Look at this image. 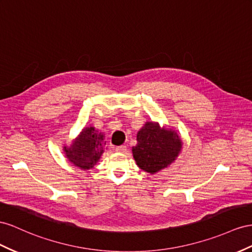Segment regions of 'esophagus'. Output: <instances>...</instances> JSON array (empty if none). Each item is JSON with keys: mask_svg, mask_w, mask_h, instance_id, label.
Segmentation results:
<instances>
[{"mask_svg": "<svg viewBox=\"0 0 252 252\" xmlns=\"http://www.w3.org/2000/svg\"><path fill=\"white\" fill-rule=\"evenodd\" d=\"M126 146L125 145H122V146H117L115 147V152L118 153H125L126 152Z\"/></svg>", "mask_w": 252, "mask_h": 252, "instance_id": "1", "label": "esophagus"}]
</instances>
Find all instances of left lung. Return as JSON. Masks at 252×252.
<instances>
[{
	"label": "left lung",
	"instance_id": "obj_1",
	"mask_svg": "<svg viewBox=\"0 0 252 252\" xmlns=\"http://www.w3.org/2000/svg\"><path fill=\"white\" fill-rule=\"evenodd\" d=\"M137 145L132 147L133 159L144 172L156 174L166 168L182 151L183 142L172 128L161 127L157 122H146L137 133Z\"/></svg>",
	"mask_w": 252,
	"mask_h": 252
}]
</instances>
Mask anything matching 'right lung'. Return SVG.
<instances>
[{"label": "right lung", "mask_w": 252, "mask_h": 252, "mask_svg": "<svg viewBox=\"0 0 252 252\" xmlns=\"http://www.w3.org/2000/svg\"><path fill=\"white\" fill-rule=\"evenodd\" d=\"M104 145H106L105 133L99 132L93 126H88L84 127L70 145L63 146V153L74 166L88 171L99 161L105 152Z\"/></svg>", "instance_id": "1"}]
</instances>
